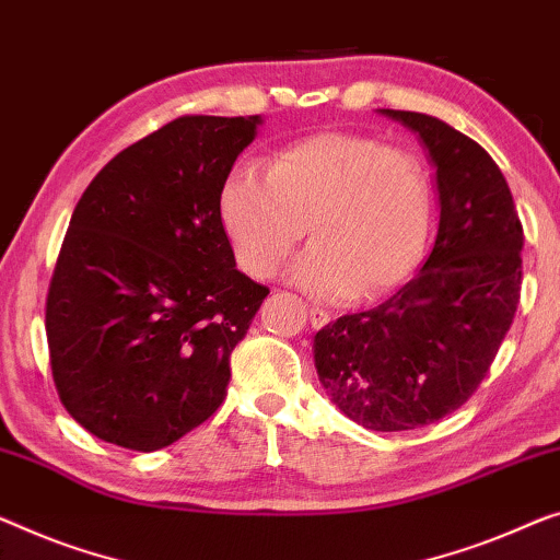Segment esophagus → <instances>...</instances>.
<instances>
[{
	"instance_id": "obj_1",
	"label": "esophagus",
	"mask_w": 560,
	"mask_h": 560,
	"mask_svg": "<svg viewBox=\"0 0 560 560\" xmlns=\"http://www.w3.org/2000/svg\"><path fill=\"white\" fill-rule=\"evenodd\" d=\"M308 319H312L314 329H322L331 322V314L324 312V308H319V306H312V308H308Z\"/></svg>"
}]
</instances>
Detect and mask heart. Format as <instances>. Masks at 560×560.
I'll return each instance as SVG.
<instances>
[{"mask_svg":"<svg viewBox=\"0 0 560 560\" xmlns=\"http://www.w3.org/2000/svg\"><path fill=\"white\" fill-rule=\"evenodd\" d=\"M219 213L252 277H273L308 226L314 246L291 281L316 299H374L422 261L432 190L424 165L405 150L354 132H322L277 150L266 178L233 171Z\"/></svg>","mask_w":560,"mask_h":560,"instance_id":"heart-1","label":"heart"}]
</instances>
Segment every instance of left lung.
I'll return each instance as SVG.
<instances>
[{
  "label": "left lung",
  "mask_w": 560,
  "mask_h": 560,
  "mask_svg": "<svg viewBox=\"0 0 560 560\" xmlns=\"http://www.w3.org/2000/svg\"><path fill=\"white\" fill-rule=\"evenodd\" d=\"M377 113L428 150L440 200L435 246L385 304L316 331L314 364L349 420L399 432L457 410L488 374L518 308L523 226L486 148L432 115Z\"/></svg>",
  "instance_id": "8db88e82"
}]
</instances>
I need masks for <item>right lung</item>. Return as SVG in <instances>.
I'll return each instance as SVG.
<instances>
[{
	"label": "right lung",
	"mask_w": 560,
	"mask_h": 560,
	"mask_svg": "<svg viewBox=\"0 0 560 560\" xmlns=\"http://www.w3.org/2000/svg\"><path fill=\"white\" fill-rule=\"evenodd\" d=\"M261 115H186L100 171L74 206L47 294L65 410L153 453L215 412L231 352L269 294L236 269L219 196Z\"/></svg>",
	"instance_id": "1"
}]
</instances>
